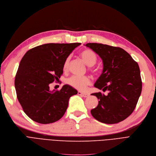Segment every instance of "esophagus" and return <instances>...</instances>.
<instances>
[{
  "label": "esophagus",
  "mask_w": 156,
  "mask_h": 156,
  "mask_svg": "<svg viewBox=\"0 0 156 156\" xmlns=\"http://www.w3.org/2000/svg\"><path fill=\"white\" fill-rule=\"evenodd\" d=\"M77 94L79 95H81V96L84 97V98H87V97L88 96V95L87 94H84V93H82L81 92H78Z\"/></svg>",
  "instance_id": "esophagus-1"
}]
</instances>
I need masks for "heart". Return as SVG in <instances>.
<instances>
[{
  "mask_svg": "<svg viewBox=\"0 0 156 156\" xmlns=\"http://www.w3.org/2000/svg\"><path fill=\"white\" fill-rule=\"evenodd\" d=\"M80 56L83 58V61L88 66H92L97 61V56L95 53L90 50H84L80 53ZM70 57H68L64 62L63 69L66 70L68 68ZM66 83L72 87L80 91H84L87 87L90 84L91 80L88 77H79L73 76L66 80Z\"/></svg>",
  "mask_w": 156,
  "mask_h": 156,
  "instance_id": "heart-1",
  "label": "heart"
}]
</instances>
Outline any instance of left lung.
Returning <instances> with one entry per match:
<instances>
[{"instance_id": "left-lung-1", "label": "left lung", "mask_w": 156, "mask_h": 156, "mask_svg": "<svg viewBox=\"0 0 156 156\" xmlns=\"http://www.w3.org/2000/svg\"><path fill=\"white\" fill-rule=\"evenodd\" d=\"M103 61L102 73L94 87L108 95L94 93L99 99L91 114L98 121L106 124L119 122L135 109L142 90V81L138 64L129 53L119 47L99 43H87Z\"/></svg>"}]
</instances>
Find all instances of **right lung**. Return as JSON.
Masks as SVG:
<instances>
[{
  "instance_id": "add662e5",
  "label": "right lung",
  "mask_w": 156,
  "mask_h": 156,
  "mask_svg": "<svg viewBox=\"0 0 156 156\" xmlns=\"http://www.w3.org/2000/svg\"><path fill=\"white\" fill-rule=\"evenodd\" d=\"M80 43H48L27 51L21 59L15 79L17 99L25 114L33 121L49 124L65 114L70 97L77 94L68 84L59 90L50 84L63 73L66 58Z\"/></svg>"
}]
</instances>
